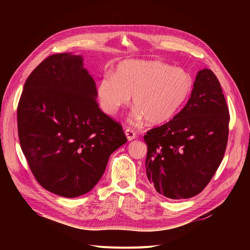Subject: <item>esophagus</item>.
Returning <instances> with one entry per match:
<instances>
[{"instance_id": "esophagus-1", "label": "esophagus", "mask_w": 250, "mask_h": 250, "mask_svg": "<svg viewBox=\"0 0 250 250\" xmlns=\"http://www.w3.org/2000/svg\"><path fill=\"white\" fill-rule=\"evenodd\" d=\"M125 134V136H126L127 141H133V140H135L136 137H137V136H136V133L134 132L133 129H130V128H126Z\"/></svg>"}]
</instances>
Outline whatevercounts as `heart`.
Returning <instances> with one entry per match:
<instances>
[{
    "mask_svg": "<svg viewBox=\"0 0 250 250\" xmlns=\"http://www.w3.org/2000/svg\"><path fill=\"white\" fill-rule=\"evenodd\" d=\"M192 89V77L186 70L159 61L132 60L118 64L113 76L100 79L96 96L102 110L109 115H115L133 96L130 120L160 125L175 116Z\"/></svg>",
    "mask_w": 250,
    "mask_h": 250,
    "instance_id": "obj_1",
    "label": "heart"
}]
</instances>
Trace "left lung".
<instances>
[{
  "label": "left lung",
  "instance_id": "left-lung-1",
  "mask_svg": "<svg viewBox=\"0 0 250 250\" xmlns=\"http://www.w3.org/2000/svg\"><path fill=\"white\" fill-rule=\"evenodd\" d=\"M229 118L217 77L208 69L199 71L186 106L144 137L146 174L157 192L181 200L207 187L224 157Z\"/></svg>",
  "mask_w": 250,
  "mask_h": 250
}]
</instances>
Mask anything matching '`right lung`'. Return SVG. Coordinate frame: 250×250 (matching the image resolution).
Listing matches in <instances>:
<instances>
[{"label": "right lung", "instance_id": "1", "mask_svg": "<svg viewBox=\"0 0 250 250\" xmlns=\"http://www.w3.org/2000/svg\"><path fill=\"white\" fill-rule=\"evenodd\" d=\"M83 57L52 55L26 80L17 110L21 149L42 188L64 198L90 191L109 156L126 143L120 124L96 102Z\"/></svg>", "mask_w": 250, "mask_h": 250}]
</instances>
